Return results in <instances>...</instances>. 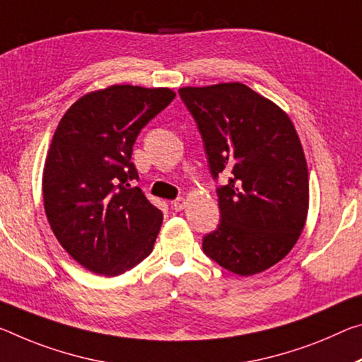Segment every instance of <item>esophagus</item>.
Listing matches in <instances>:
<instances>
[{
	"instance_id": "esophagus-1",
	"label": "esophagus",
	"mask_w": 362,
	"mask_h": 362,
	"mask_svg": "<svg viewBox=\"0 0 362 362\" xmlns=\"http://www.w3.org/2000/svg\"><path fill=\"white\" fill-rule=\"evenodd\" d=\"M172 208H174L175 211H182L187 208V199L185 198H177L172 202Z\"/></svg>"
}]
</instances>
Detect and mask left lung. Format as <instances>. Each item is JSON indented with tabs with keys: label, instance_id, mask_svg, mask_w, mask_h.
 I'll list each match as a JSON object with an SVG mask.
<instances>
[{
	"label": "left lung",
	"instance_id": "8db88e82",
	"mask_svg": "<svg viewBox=\"0 0 362 362\" xmlns=\"http://www.w3.org/2000/svg\"><path fill=\"white\" fill-rule=\"evenodd\" d=\"M198 124L217 188L221 223L203 251L242 277L290 253L309 208L308 164L288 114L240 82L179 90Z\"/></svg>",
	"mask_w": 362,
	"mask_h": 362
}]
</instances>
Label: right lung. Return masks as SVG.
I'll use <instances>...</instances> for the list:
<instances>
[{
	"label": "right lung",
	"instance_id": "right-lung-1",
	"mask_svg": "<svg viewBox=\"0 0 362 362\" xmlns=\"http://www.w3.org/2000/svg\"><path fill=\"white\" fill-rule=\"evenodd\" d=\"M175 98L170 88L111 85L90 91L57 124L43 168L51 230L90 272L114 277L151 253L163 212L139 187L132 150L141 129Z\"/></svg>",
	"mask_w": 362,
	"mask_h": 362
}]
</instances>
